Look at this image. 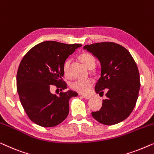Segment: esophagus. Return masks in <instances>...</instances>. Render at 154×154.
Here are the masks:
<instances>
[{
    "label": "esophagus",
    "instance_id": "1",
    "mask_svg": "<svg viewBox=\"0 0 154 154\" xmlns=\"http://www.w3.org/2000/svg\"><path fill=\"white\" fill-rule=\"evenodd\" d=\"M82 98L86 99V100H88V99H90L91 98V96H84V95H82Z\"/></svg>",
    "mask_w": 154,
    "mask_h": 154
}]
</instances>
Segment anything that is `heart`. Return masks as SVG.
<instances>
[{"mask_svg":"<svg viewBox=\"0 0 154 154\" xmlns=\"http://www.w3.org/2000/svg\"><path fill=\"white\" fill-rule=\"evenodd\" d=\"M80 60L85 65L86 68L88 69H92L94 68L96 65V59L94 56L89 53H83L79 56ZM72 60L68 58L65 62L63 66L64 74L66 77H70L71 76L70 73V66ZM94 80L92 79H77L72 82L70 84V87L72 90L75 91L79 94H86L90 91L91 88L94 85Z\"/></svg>","mask_w":154,"mask_h":154,"instance_id":"1","label":"heart"}]
</instances>
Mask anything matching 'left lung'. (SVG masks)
Segmentation results:
<instances>
[{
    "instance_id": "obj_1",
    "label": "left lung",
    "mask_w": 154,
    "mask_h": 154,
    "mask_svg": "<svg viewBox=\"0 0 154 154\" xmlns=\"http://www.w3.org/2000/svg\"><path fill=\"white\" fill-rule=\"evenodd\" d=\"M84 49L100 63V77L95 86L97 94L106 89L99 111L92 112L95 119L105 125H114L125 120L133 112L140 88L136 63L125 47L114 42L87 45Z\"/></svg>"
}]
</instances>
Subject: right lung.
Here are the masks:
<instances>
[{"mask_svg":"<svg viewBox=\"0 0 154 154\" xmlns=\"http://www.w3.org/2000/svg\"><path fill=\"white\" fill-rule=\"evenodd\" d=\"M80 44L45 41L28 51L19 64L17 88L21 103L30 119L42 127L56 126L69 114V100L77 93L68 90L59 96L51 94L53 85L67 88L62 77L65 61Z\"/></svg>","mask_w":154,"mask_h":154,"instance_id":"right-lung-1","label":"right lung"}]
</instances>
